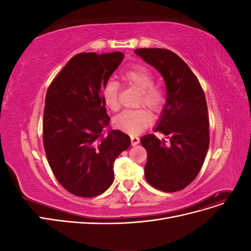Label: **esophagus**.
<instances>
[{
	"label": "esophagus",
	"instance_id": "obj_1",
	"mask_svg": "<svg viewBox=\"0 0 251 251\" xmlns=\"http://www.w3.org/2000/svg\"><path fill=\"white\" fill-rule=\"evenodd\" d=\"M131 143H132L133 147L137 146V144L139 143V138L136 137V136H131Z\"/></svg>",
	"mask_w": 251,
	"mask_h": 251
}]
</instances>
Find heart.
<instances>
[{"instance_id":"heart-1","label":"heart","mask_w":251,"mask_h":251,"mask_svg":"<svg viewBox=\"0 0 251 251\" xmlns=\"http://www.w3.org/2000/svg\"><path fill=\"white\" fill-rule=\"evenodd\" d=\"M123 79L126 85L135 88L140 92L137 105H144L154 113L162 110L165 103L164 90L154 85V76L148 68L135 66L123 73ZM101 96L104 104L111 111L119 109V85L110 79L101 87ZM114 126L119 130L130 135H138L143 132L151 123V114L144 109L125 111L113 120Z\"/></svg>"}]
</instances>
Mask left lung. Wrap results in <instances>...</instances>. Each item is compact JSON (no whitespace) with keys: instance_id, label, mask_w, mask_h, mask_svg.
I'll return each mask as SVG.
<instances>
[{"instance_id":"obj_1","label":"left lung","mask_w":251,"mask_h":251,"mask_svg":"<svg viewBox=\"0 0 251 251\" xmlns=\"http://www.w3.org/2000/svg\"><path fill=\"white\" fill-rule=\"evenodd\" d=\"M135 53L162 75L166 101L154 134L140 139L147 150L144 176L149 183L166 193L178 192L198 176L209 148V121L204 91L183 59L168 49L142 48Z\"/></svg>"}]
</instances>
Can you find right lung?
<instances>
[{"label": "right lung", "mask_w": 251, "mask_h": 251, "mask_svg": "<svg viewBox=\"0 0 251 251\" xmlns=\"http://www.w3.org/2000/svg\"><path fill=\"white\" fill-rule=\"evenodd\" d=\"M121 52L79 53L47 90L43 140L55 178L68 192L91 198L114 181V161L131 138L109 126L101 87L123 62Z\"/></svg>", "instance_id": "add662e5"}]
</instances>
